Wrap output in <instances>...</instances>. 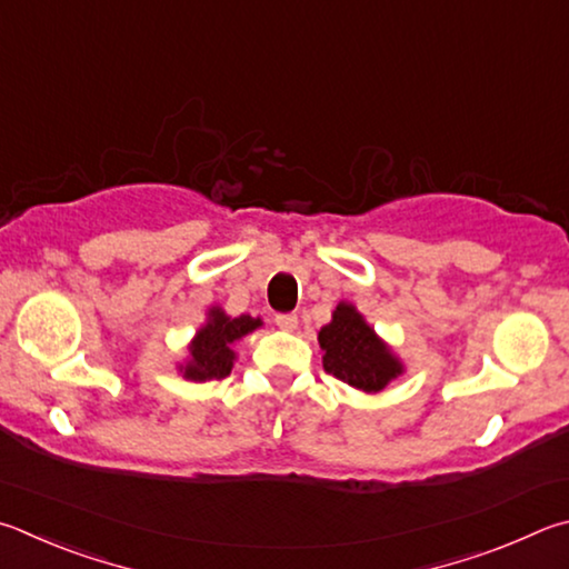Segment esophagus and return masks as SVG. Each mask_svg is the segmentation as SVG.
<instances>
[{
  "mask_svg": "<svg viewBox=\"0 0 569 569\" xmlns=\"http://www.w3.org/2000/svg\"><path fill=\"white\" fill-rule=\"evenodd\" d=\"M273 320L281 330H296L298 328V316L296 313H278Z\"/></svg>",
  "mask_w": 569,
  "mask_h": 569,
  "instance_id": "34e87169",
  "label": "esophagus"
}]
</instances>
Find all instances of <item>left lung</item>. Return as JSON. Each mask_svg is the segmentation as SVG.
Segmentation results:
<instances>
[{"label":"left lung","instance_id":"8db88e82","mask_svg":"<svg viewBox=\"0 0 569 569\" xmlns=\"http://www.w3.org/2000/svg\"><path fill=\"white\" fill-rule=\"evenodd\" d=\"M318 340L326 350V373L358 390H383L402 370L390 350L380 343L373 328L366 326L363 316L348 303L336 308L333 320L320 328Z\"/></svg>","mask_w":569,"mask_h":569}]
</instances>
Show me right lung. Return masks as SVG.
I'll list each match as a JSON object with an SVG mask.
<instances>
[{
    "instance_id": "add662e5",
    "label": "right lung",
    "mask_w": 569,
    "mask_h": 569,
    "mask_svg": "<svg viewBox=\"0 0 569 569\" xmlns=\"http://www.w3.org/2000/svg\"><path fill=\"white\" fill-rule=\"evenodd\" d=\"M258 326H261L258 318H229L219 308H213L211 320L199 330V336L191 343V360L183 376L191 380H221L229 376L236 358L231 346Z\"/></svg>"
}]
</instances>
